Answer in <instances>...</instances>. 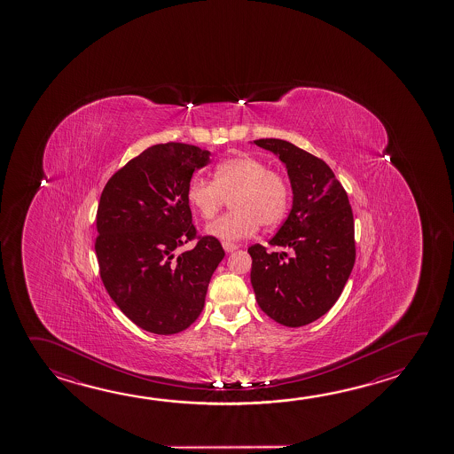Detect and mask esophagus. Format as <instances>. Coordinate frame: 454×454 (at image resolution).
Wrapping results in <instances>:
<instances>
[{
    "instance_id": "esophagus-1",
    "label": "esophagus",
    "mask_w": 454,
    "mask_h": 454,
    "mask_svg": "<svg viewBox=\"0 0 454 454\" xmlns=\"http://www.w3.org/2000/svg\"><path fill=\"white\" fill-rule=\"evenodd\" d=\"M223 248L224 252H228V254H231V252L238 250L239 247L236 246V244H231V242H223Z\"/></svg>"
}]
</instances>
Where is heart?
<instances>
[{"label":"heart","instance_id":"1","mask_svg":"<svg viewBox=\"0 0 454 454\" xmlns=\"http://www.w3.org/2000/svg\"><path fill=\"white\" fill-rule=\"evenodd\" d=\"M186 200L202 220H212L231 200L228 215L208 224L206 232L223 242L250 238L258 224L270 230L278 226L288 210L290 192L286 178L250 154L222 160L214 168V182L194 176Z\"/></svg>","mask_w":454,"mask_h":454}]
</instances>
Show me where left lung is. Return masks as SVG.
Here are the masks:
<instances>
[{
	"instance_id": "1",
	"label": "left lung",
	"mask_w": 454,
	"mask_h": 454,
	"mask_svg": "<svg viewBox=\"0 0 454 454\" xmlns=\"http://www.w3.org/2000/svg\"><path fill=\"white\" fill-rule=\"evenodd\" d=\"M254 145L278 156L294 192L292 210L270 240L284 252H266L260 244L248 248L254 296L262 312L280 325H308L332 309L354 268L352 208L324 160L278 138Z\"/></svg>"
}]
</instances>
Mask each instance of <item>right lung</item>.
Here are the masks:
<instances>
[{"label": "right lung", "mask_w": 454, "mask_h": 454, "mask_svg": "<svg viewBox=\"0 0 454 454\" xmlns=\"http://www.w3.org/2000/svg\"><path fill=\"white\" fill-rule=\"evenodd\" d=\"M210 164L194 145L160 144L129 160L105 184L97 208L96 254L113 301L150 333L184 332L204 309L207 286L224 250L196 238L186 188Z\"/></svg>", "instance_id": "obj_1"}]
</instances>
